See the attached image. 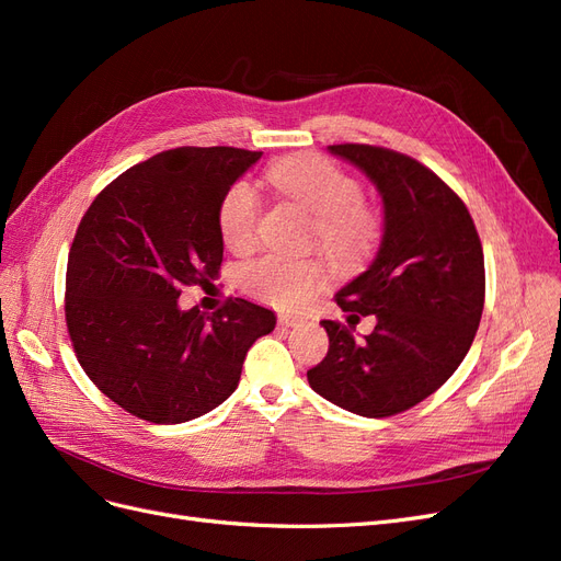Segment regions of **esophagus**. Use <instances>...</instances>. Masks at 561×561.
Instances as JSON below:
<instances>
[{"mask_svg":"<svg viewBox=\"0 0 561 561\" xmlns=\"http://www.w3.org/2000/svg\"><path fill=\"white\" fill-rule=\"evenodd\" d=\"M278 322H280L283 328H297V325H301L304 318H301V316H290V313H283V316H278Z\"/></svg>","mask_w":561,"mask_h":561,"instance_id":"obj_1","label":"esophagus"}]
</instances>
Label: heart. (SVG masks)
Masks as SVG:
<instances>
[{
  "label": "heart",
  "instance_id": "obj_1",
  "mask_svg": "<svg viewBox=\"0 0 561 561\" xmlns=\"http://www.w3.org/2000/svg\"><path fill=\"white\" fill-rule=\"evenodd\" d=\"M266 180L278 194L316 217L313 239L339 262L355 264L375 250L381 233L379 215L363 203L360 182L330 159L318 154L278 159L266 168ZM260 210V196L248 182H236L225 192L217 208V227L229 250L245 252L254 245ZM328 278L330 268L320 257L266 254L245 266L239 280L252 299L280 311H297L322 290Z\"/></svg>",
  "mask_w": 561,
  "mask_h": 561
}]
</instances>
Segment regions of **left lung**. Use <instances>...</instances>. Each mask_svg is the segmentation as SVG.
<instances>
[{"label":"left lung","instance_id":"1","mask_svg":"<svg viewBox=\"0 0 561 561\" xmlns=\"http://www.w3.org/2000/svg\"><path fill=\"white\" fill-rule=\"evenodd\" d=\"M383 203L377 257L336 293L348 325L322 320L328 355L307 371L318 396L367 419L426 400L463 363L484 309V254L466 203L431 168L393 149L330 145ZM375 314L363 340L350 318Z\"/></svg>","mask_w":561,"mask_h":561}]
</instances>
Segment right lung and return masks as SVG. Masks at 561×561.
<instances>
[{
    "instance_id": "add662e5",
    "label": "right lung",
    "mask_w": 561,
    "mask_h": 561,
    "mask_svg": "<svg viewBox=\"0 0 561 561\" xmlns=\"http://www.w3.org/2000/svg\"><path fill=\"white\" fill-rule=\"evenodd\" d=\"M262 151L180 147L110 182L81 217L67 257L65 320L79 365L133 416L184 423L239 386L243 360L276 313L229 299L182 311L184 285L219 274L217 208Z\"/></svg>"
}]
</instances>
